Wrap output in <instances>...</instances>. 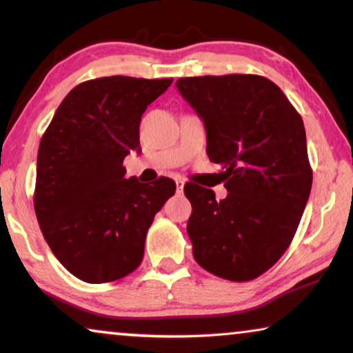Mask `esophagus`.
Listing matches in <instances>:
<instances>
[{
    "label": "esophagus",
    "mask_w": 353,
    "mask_h": 353,
    "mask_svg": "<svg viewBox=\"0 0 353 353\" xmlns=\"http://www.w3.org/2000/svg\"><path fill=\"white\" fill-rule=\"evenodd\" d=\"M183 188H185V181L176 180V192H178V194H183Z\"/></svg>",
    "instance_id": "obj_1"
}]
</instances>
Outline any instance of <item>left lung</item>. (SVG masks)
Instances as JSON below:
<instances>
[{"mask_svg":"<svg viewBox=\"0 0 353 353\" xmlns=\"http://www.w3.org/2000/svg\"><path fill=\"white\" fill-rule=\"evenodd\" d=\"M176 88L204 122L207 156L220 163L228 196L185 186L196 262L230 281L272 268L296 234L312 190L302 117L260 75L186 77Z\"/></svg>","mask_w":353,"mask_h":353,"instance_id":"8db88e82","label":"left lung"}]
</instances>
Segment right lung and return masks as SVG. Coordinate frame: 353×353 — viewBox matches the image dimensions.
Instances as JSON below:
<instances>
[{"mask_svg":"<svg viewBox=\"0 0 353 353\" xmlns=\"http://www.w3.org/2000/svg\"><path fill=\"white\" fill-rule=\"evenodd\" d=\"M173 79L103 77L65 96L40 141L35 214L56 259L85 283H109L141 263L154 215L175 181L125 178L139 122Z\"/></svg>","mask_w":353,"mask_h":353,"instance_id":"1","label":"right lung"}]
</instances>
